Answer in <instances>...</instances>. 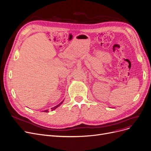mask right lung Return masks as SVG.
<instances>
[{
	"mask_svg": "<svg viewBox=\"0 0 151 151\" xmlns=\"http://www.w3.org/2000/svg\"><path fill=\"white\" fill-rule=\"evenodd\" d=\"M63 101H64V100H63ZM63 101H62V102H61L59 104H58V105H57V106H55V107H52V111H53V110H55V109H56L57 108V107H59L62 103H63ZM45 112H48V109H47V110H45V111H44Z\"/></svg>",
	"mask_w": 151,
	"mask_h": 151,
	"instance_id": "add662e5",
	"label": "right lung"
}]
</instances>
